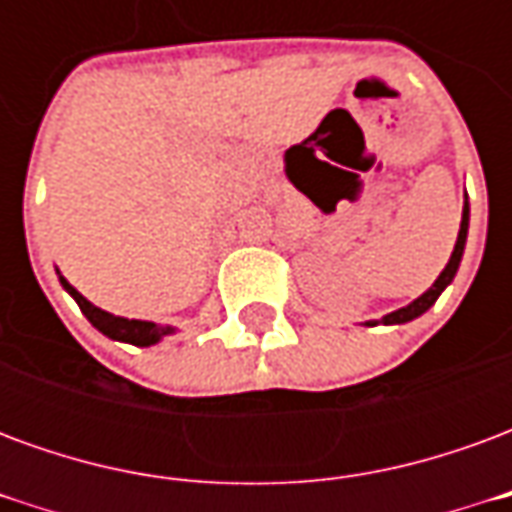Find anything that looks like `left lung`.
I'll list each match as a JSON object with an SVG mask.
<instances>
[{"label":"left lung","instance_id":"1","mask_svg":"<svg viewBox=\"0 0 512 512\" xmlns=\"http://www.w3.org/2000/svg\"><path fill=\"white\" fill-rule=\"evenodd\" d=\"M466 235H469V200H463V216H461V230H458V241H455V249H452L450 260H447V266H444V271L439 274V279H436V282H433V285H430L419 299H414L411 304H406V307H400V310L384 315V318H381L384 326L414 321V318H419L422 312H428L430 307L436 304V299L444 293V288H447L452 279H455V274H458V266H461V257H463V246H466ZM367 326H376V321H367Z\"/></svg>","mask_w":512,"mask_h":512}]
</instances>
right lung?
Instances as JSON below:
<instances>
[{"label":"right lung","mask_w":512,"mask_h":512,"mask_svg":"<svg viewBox=\"0 0 512 512\" xmlns=\"http://www.w3.org/2000/svg\"><path fill=\"white\" fill-rule=\"evenodd\" d=\"M60 274V271H57ZM60 282L62 288L71 293L76 304H79V310L84 312V318L93 323L95 329L101 334H106L109 340H117V343H131V345H139V348H147V345H156L158 340H164L167 334H172L175 329L172 326H158L153 321H128V318H120V315H112V312L101 310V307H95L93 301H87L79 293V290L73 288L68 279L60 274Z\"/></svg>","instance_id":"add662e5"}]
</instances>
